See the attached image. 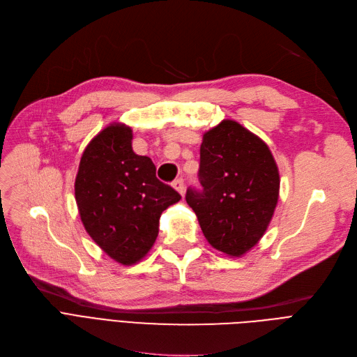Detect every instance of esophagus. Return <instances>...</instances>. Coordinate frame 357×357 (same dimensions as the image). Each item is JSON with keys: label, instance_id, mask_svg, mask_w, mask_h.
Segmentation results:
<instances>
[{"label": "esophagus", "instance_id": "obj_1", "mask_svg": "<svg viewBox=\"0 0 357 357\" xmlns=\"http://www.w3.org/2000/svg\"><path fill=\"white\" fill-rule=\"evenodd\" d=\"M173 188L183 196L184 195V180L183 178H177L174 183H173Z\"/></svg>", "mask_w": 357, "mask_h": 357}]
</instances>
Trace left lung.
I'll return each mask as SVG.
<instances>
[{"label":"left lung","instance_id":"1","mask_svg":"<svg viewBox=\"0 0 357 357\" xmlns=\"http://www.w3.org/2000/svg\"><path fill=\"white\" fill-rule=\"evenodd\" d=\"M199 178L203 192L189 189L208 243L228 257H243L264 235L280 189L278 164L267 144L238 122L225 119L203 133Z\"/></svg>","mask_w":357,"mask_h":357}]
</instances>
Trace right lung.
Segmentation results:
<instances>
[{
	"mask_svg": "<svg viewBox=\"0 0 357 357\" xmlns=\"http://www.w3.org/2000/svg\"><path fill=\"white\" fill-rule=\"evenodd\" d=\"M132 128L110 123L84 149L75 177L81 222L110 259L141 261L154 245L161 213L181 196L155 176L149 157L135 154Z\"/></svg>",
	"mask_w": 357,
	"mask_h": 357,
	"instance_id": "obj_1",
	"label": "right lung"
}]
</instances>
